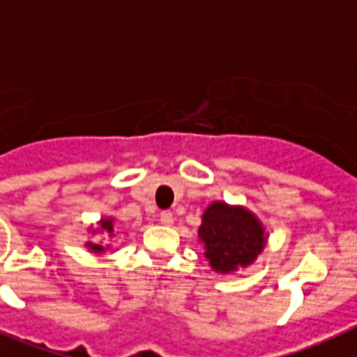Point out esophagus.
<instances>
[{
  "label": "esophagus",
  "mask_w": 357,
  "mask_h": 357,
  "mask_svg": "<svg viewBox=\"0 0 357 357\" xmlns=\"http://www.w3.org/2000/svg\"><path fill=\"white\" fill-rule=\"evenodd\" d=\"M159 220H161V224H165V226H172L174 215L170 211H161L159 213Z\"/></svg>",
  "instance_id": "1"
}]
</instances>
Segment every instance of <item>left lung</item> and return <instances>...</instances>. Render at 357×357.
I'll return each instance as SVG.
<instances>
[{
    "instance_id": "8db88e82",
    "label": "left lung",
    "mask_w": 357,
    "mask_h": 357,
    "mask_svg": "<svg viewBox=\"0 0 357 357\" xmlns=\"http://www.w3.org/2000/svg\"><path fill=\"white\" fill-rule=\"evenodd\" d=\"M198 235L206 243V257L217 272H234L257 257L265 234L259 220L243 207L215 202L207 207Z\"/></svg>"
}]
</instances>
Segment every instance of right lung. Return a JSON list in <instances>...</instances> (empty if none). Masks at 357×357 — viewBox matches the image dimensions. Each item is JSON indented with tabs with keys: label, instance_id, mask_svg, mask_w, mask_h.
Listing matches in <instances>:
<instances>
[{
	"label": "right lung",
	"instance_id": "obj_1",
	"mask_svg": "<svg viewBox=\"0 0 357 357\" xmlns=\"http://www.w3.org/2000/svg\"><path fill=\"white\" fill-rule=\"evenodd\" d=\"M100 229H102V231H105V234H113V231H114L113 220H111V218H107V220H102V222H100ZM89 248L94 250V252H102L103 246H102V244L89 243Z\"/></svg>",
	"mask_w": 357,
	"mask_h": 357
}]
</instances>
